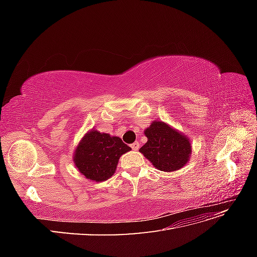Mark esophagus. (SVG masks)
I'll use <instances>...</instances> for the list:
<instances>
[{
  "mask_svg": "<svg viewBox=\"0 0 257 257\" xmlns=\"http://www.w3.org/2000/svg\"><path fill=\"white\" fill-rule=\"evenodd\" d=\"M131 147H132V149L137 151L139 149V144H138V142H135V143H133V144L131 145Z\"/></svg>",
  "mask_w": 257,
  "mask_h": 257,
  "instance_id": "esophagus-1",
  "label": "esophagus"
}]
</instances>
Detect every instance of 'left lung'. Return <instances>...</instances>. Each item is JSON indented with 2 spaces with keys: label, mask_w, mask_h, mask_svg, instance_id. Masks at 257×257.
Returning <instances> with one entry per match:
<instances>
[{
  "label": "left lung",
  "mask_w": 257,
  "mask_h": 257,
  "mask_svg": "<svg viewBox=\"0 0 257 257\" xmlns=\"http://www.w3.org/2000/svg\"><path fill=\"white\" fill-rule=\"evenodd\" d=\"M148 142L139 152L162 172H175L190 160L192 146L185 135L162 121H153L145 131Z\"/></svg>",
  "instance_id": "8db88e82"
}]
</instances>
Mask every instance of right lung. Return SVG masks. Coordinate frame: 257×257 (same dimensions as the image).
Here are the masks:
<instances>
[{
    "label": "right lung",
    "mask_w": 257,
    "mask_h": 257,
    "mask_svg": "<svg viewBox=\"0 0 257 257\" xmlns=\"http://www.w3.org/2000/svg\"><path fill=\"white\" fill-rule=\"evenodd\" d=\"M128 151L121 138L91 130L77 146L74 163L85 178L100 182L114 174L120 157Z\"/></svg>",
    "instance_id": "add662e5"
}]
</instances>
